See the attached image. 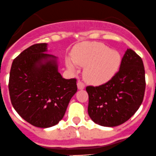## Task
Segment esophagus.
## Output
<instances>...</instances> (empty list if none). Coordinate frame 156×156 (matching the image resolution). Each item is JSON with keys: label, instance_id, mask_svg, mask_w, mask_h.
<instances>
[{"label": "esophagus", "instance_id": "1", "mask_svg": "<svg viewBox=\"0 0 156 156\" xmlns=\"http://www.w3.org/2000/svg\"><path fill=\"white\" fill-rule=\"evenodd\" d=\"M77 86H78V90H83L85 87V85H84L82 82H81V81H78V82L77 83Z\"/></svg>", "mask_w": 156, "mask_h": 156}]
</instances>
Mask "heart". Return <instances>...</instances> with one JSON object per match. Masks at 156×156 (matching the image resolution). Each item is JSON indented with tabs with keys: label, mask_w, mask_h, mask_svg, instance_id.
Returning a JSON list of instances; mask_svg holds the SVG:
<instances>
[{
	"label": "heart",
	"mask_w": 156,
	"mask_h": 156,
	"mask_svg": "<svg viewBox=\"0 0 156 156\" xmlns=\"http://www.w3.org/2000/svg\"><path fill=\"white\" fill-rule=\"evenodd\" d=\"M65 63L70 72L77 71V65L84 67L83 77L88 83L99 85L106 83L120 68L122 56L115 50L99 42H84L72 51V59L66 57Z\"/></svg>",
	"instance_id": "1"
}]
</instances>
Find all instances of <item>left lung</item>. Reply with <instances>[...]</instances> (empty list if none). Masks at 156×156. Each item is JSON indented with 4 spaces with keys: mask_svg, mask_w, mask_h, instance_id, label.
<instances>
[{
    "mask_svg": "<svg viewBox=\"0 0 156 156\" xmlns=\"http://www.w3.org/2000/svg\"><path fill=\"white\" fill-rule=\"evenodd\" d=\"M145 70L142 59L127 49L119 71L106 84L86 87L88 115L94 123L103 127H116L134 115L144 100Z\"/></svg>",
    "mask_w": 156,
    "mask_h": 156,
    "instance_id": "1",
    "label": "left lung"
}]
</instances>
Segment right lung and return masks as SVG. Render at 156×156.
<instances>
[{
	"label": "right lung",
	"instance_id": "obj_1",
	"mask_svg": "<svg viewBox=\"0 0 156 156\" xmlns=\"http://www.w3.org/2000/svg\"><path fill=\"white\" fill-rule=\"evenodd\" d=\"M48 44H36L13 60L9 79L11 103L33 126L57 125L77 92L76 79H65L58 71V57L50 54Z\"/></svg>",
	"mask_w": 156,
	"mask_h": 156
}]
</instances>
